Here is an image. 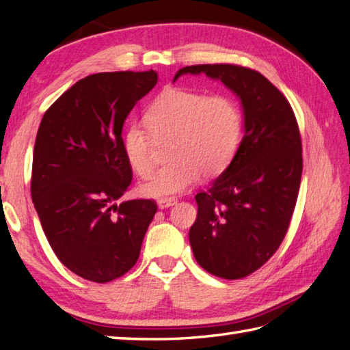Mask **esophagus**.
Returning a JSON list of instances; mask_svg holds the SVG:
<instances>
[{"instance_id":"1","label":"esophagus","mask_w":350,"mask_h":350,"mask_svg":"<svg viewBox=\"0 0 350 350\" xmlns=\"http://www.w3.org/2000/svg\"><path fill=\"white\" fill-rule=\"evenodd\" d=\"M174 204H176L175 198H161V200H158V207H160V208L172 207Z\"/></svg>"}]
</instances>
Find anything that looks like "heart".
Segmentation results:
<instances>
[{
    "instance_id": "heart-1",
    "label": "heart",
    "mask_w": 350,
    "mask_h": 350,
    "mask_svg": "<svg viewBox=\"0 0 350 350\" xmlns=\"http://www.w3.org/2000/svg\"><path fill=\"white\" fill-rule=\"evenodd\" d=\"M146 122H129L122 148L131 169L148 176L154 166V135L172 134L170 160L140 186L149 198H169L184 192L201 175L215 176L228 167L241 143L242 116L226 96H208L196 90L169 87L146 111Z\"/></svg>"
}]
</instances>
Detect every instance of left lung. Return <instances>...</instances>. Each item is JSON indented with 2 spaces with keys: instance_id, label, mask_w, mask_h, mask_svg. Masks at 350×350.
Returning a JSON list of instances; mask_svg holds the SVG:
<instances>
[{
  "instance_id": "1",
  "label": "left lung",
  "mask_w": 350,
  "mask_h": 350,
  "mask_svg": "<svg viewBox=\"0 0 350 350\" xmlns=\"http://www.w3.org/2000/svg\"><path fill=\"white\" fill-rule=\"evenodd\" d=\"M219 79L239 96L245 134L230 166L196 193L189 232L196 262L227 280L243 279L269 260L285 239L300 189L301 138L288 98L259 71L234 64L184 67Z\"/></svg>"
}]
</instances>
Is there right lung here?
<instances>
[{
    "label": "right lung",
    "instance_id": "add662e5",
    "mask_svg": "<svg viewBox=\"0 0 350 350\" xmlns=\"http://www.w3.org/2000/svg\"><path fill=\"white\" fill-rule=\"evenodd\" d=\"M157 81L154 70L87 76L39 124L31 200L57 259L82 279L107 283L128 273L157 213L154 200L114 204L133 181L123 123Z\"/></svg>",
    "mask_w": 350,
    "mask_h": 350
}]
</instances>
